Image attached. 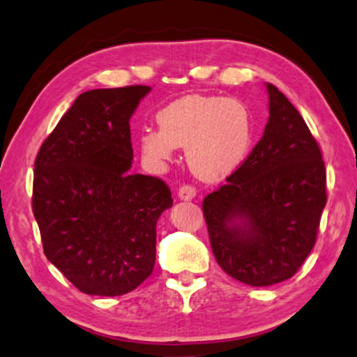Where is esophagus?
I'll use <instances>...</instances> for the list:
<instances>
[{"mask_svg": "<svg viewBox=\"0 0 357 357\" xmlns=\"http://www.w3.org/2000/svg\"><path fill=\"white\" fill-rule=\"evenodd\" d=\"M195 192H197V190H195L194 185L184 184V185H181L178 190V197L181 200H192L195 197Z\"/></svg>", "mask_w": 357, "mask_h": 357, "instance_id": "obj_1", "label": "esophagus"}]
</instances>
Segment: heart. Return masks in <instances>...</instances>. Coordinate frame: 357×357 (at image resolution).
Segmentation results:
<instances>
[{
    "instance_id": "1",
    "label": "heart",
    "mask_w": 357,
    "mask_h": 357,
    "mask_svg": "<svg viewBox=\"0 0 357 357\" xmlns=\"http://www.w3.org/2000/svg\"><path fill=\"white\" fill-rule=\"evenodd\" d=\"M160 129H145L140 152L153 165L173 158L185 147V158L195 176L220 181L233 174L249 157L255 124L250 109L229 97L189 95L168 103L157 113Z\"/></svg>"
}]
</instances>
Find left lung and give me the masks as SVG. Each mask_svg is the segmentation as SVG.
Listing matches in <instances>:
<instances>
[{"label": "left lung", "mask_w": 357, "mask_h": 357, "mask_svg": "<svg viewBox=\"0 0 357 357\" xmlns=\"http://www.w3.org/2000/svg\"><path fill=\"white\" fill-rule=\"evenodd\" d=\"M262 139L227 183L202 202L220 267L250 286L293 277L312 250L327 204L317 140L288 98L267 84Z\"/></svg>", "instance_id": "obj_1"}]
</instances>
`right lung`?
Masks as SVG:
<instances>
[{"instance_id": "add662e5", "label": "right lung", "mask_w": 357, "mask_h": 357, "mask_svg": "<svg viewBox=\"0 0 357 357\" xmlns=\"http://www.w3.org/2000/svg\"><path fill=\"white\" fill-rule=\"evenodd\" d=\"M149 92L128 85L80 93L35 158L32 210L43 252L85 294H126L153 270L172 190L129 173V119Z\"/></svg>"}]
</instances>
